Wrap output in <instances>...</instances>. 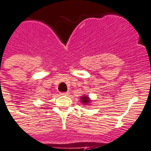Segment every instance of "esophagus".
I'll return each mask as SVG.
<instances>
[{"instance_id":"34e87169","label":"esophagus","mask_w":151,"mask_h":151,"mask_svg":"<svg viewBox=\"0 0 151 151\" xmlns=\"http://www.w3.org/2000/svg\"><path fill=\"white\" fill-rule=\"evenodd\" d=\"M60 95L61 96H68V92H62V93H60Z\"/></svg>"}]
</instances>
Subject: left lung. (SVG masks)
Listing matches in <instances>:
<instances>
[{
	"label": "left lung",
	"mask_w": 151,
	"mask_h": 151,
	"mask_svg": "<svg viewBox=\"0 0 151 151\" xmlns=\"http://www.w3.org/2000/svg\"><path fill=\"white\" fill-rule=\"evenodd\" d=\"M81 102L83 103V104H87V103L90 102V99H89L88 96H82V98H81Z\"/></svg>",
	"instance_id": "left-lung-1"
}]
</instances>
